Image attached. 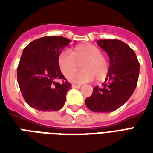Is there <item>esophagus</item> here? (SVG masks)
<instances>
[{"label": "esophagus", "instance_id": "obj_1", "mask_svg": "<svg viewBox=\"0 0 153 153\" xmlns=\"http://www.w3.org/2000/svg\"><path fill=\"white\" fill-rule=\"evenodd\" d=\"M80 85H78V84H72V88H80Z\"/></svg>", "mask_w": 153, "mask_h": 153}]
</instances>
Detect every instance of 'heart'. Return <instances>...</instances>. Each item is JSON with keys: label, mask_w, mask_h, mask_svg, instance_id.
I'll use <instances>...</instances> for the list:
<instances>
[{"label": "heart", "mask_w": 153, "mask_h": 153, "mask_svg": "<svg viewBox=\"0 0 153 153\" xmlns=\"http://www.w3.org/2000/svg\"><path fill=\"white\" fill-rule=\"evenodd\" d=\"M81 62L83 70L75 72ZM57 62L61 73L65 77L70 75V81L78 83L90 82L94 77L97 81L103 80L110 67L108 60L102 55V51L92 44L79 45L73 48L71 52L65 51L59 55Z\"/></svg>", "instance_id": "1"}]
</instances>
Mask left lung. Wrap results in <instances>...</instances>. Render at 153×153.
<instances>
[{"instance_id": "1", "label": "left lung", "mask_w": 153, "mask_h": 153, "mask_svg": "<svg viewBox=\"0 0 153 153\" xmlns=\"http://www.w3.org/2000/svg\"><path fill=\"white\" fill-rule=\"evenodd\" d=\"M97 43L109 56V71L105 83L93 88L85 104L93 112H111L132 96L138 83L139 63L134 51L122 41L105 39Z\"/></svg>"}]
</instances>
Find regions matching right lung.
<instances>
[{
    "label": "right lung",
    "mask_w": 153,
    "mask_h": 153,
    "mask_svg": "<svg viewBox=\"0 0 153 153\" xmlns=\"http://www.w3.org/2000/svg\"><path fill=\"white\" fill-rule=\"evenodd\" d=\"M70 42L63 37H43L25 47L17 68V80L25 102L41 111L61 109L71 84L60 72L57 59ZM62 79V83L56 80Z\"/></svg>",
    "instance_id": "obj_1"
}]
</instances>
